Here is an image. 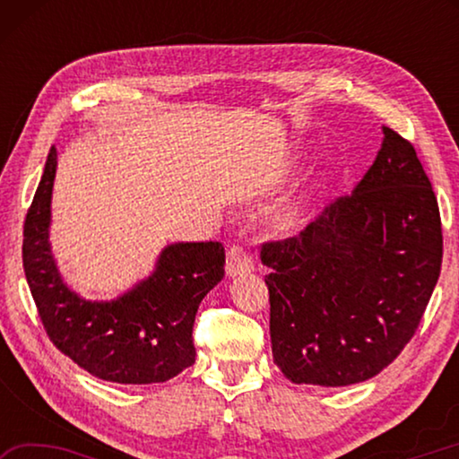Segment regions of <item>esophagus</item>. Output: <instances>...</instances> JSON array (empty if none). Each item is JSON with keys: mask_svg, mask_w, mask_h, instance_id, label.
<instances>
[{"mask_svg": "<svg viewBox=\"0 0 459 459\" xmlns=\"http://www.w3.org/2000/svg\"><path fill=\"white\" fill-rule=\"evenodd\" d=\"M255 269L251 255H248L243 247L232 245L227 253V275L229 277H237V275H245L251 273Z\"/></svg>", "mask_w": 459, "mask_h": 459, "instance_id": "1", "label": "esophagus"}]
</instances>
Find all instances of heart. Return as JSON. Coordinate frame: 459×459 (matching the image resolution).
<instances>
[{
    "instance_id": "obj_1",
    "label": "heart",
    "mask_w": 459,
    "mask_h": 459,
    "mask_svg": "<svg viewBox=\"0 0 459 459\" xmlns=\"http://www.w3.org/2000/svg\"><path fill=\"white\" fill-rule=\"evenodd\" d=\"M298 206H287L285 211H281V214H279V224H283V227H290V224L295 222V219H298Z\"/></svg>"
}]
</instances>
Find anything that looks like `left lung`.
Segmentation results:
<instances>
[{"mask_svg": "<svg viewBox=\"0 0 459 459\" xmlns=\"http://www.w3.org/2000/svg\"><path fill=\"white\" fill-rule=\"evenodd\" d=\"M362 180L298 237L265 243L271 351L295 385L348 386L413 338L439 279V206L415 147L383 127Z\"/></svg>", "mask_w": 459, "mask_h": 459, "instance_id": "1", "label": "left lung"}]
</instances>
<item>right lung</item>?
<instances>
[{"label":"right lung","instance_id":"add662e5","mask_svg":"<svg viewBox=\"0 0 459 459\" xmlns=\"http://www.w3.org/2000/svg\"><path fill=\"white\" fill-rule=\"evenodd\" d=\"M56 147L46 160L24 222V271L54 346L92 377L152 385L180 375L196 359L192 325L200 301L224 277V247L172 243L150 275L115 299H84L65 283L50 245Z\"/></svg>","mask_w":459,"mask_h":459}]
</instances>
